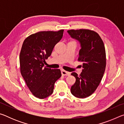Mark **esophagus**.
<instances>
[{
	"label": "esophagus",
	"mask_w": 124,
	"mask_h": 124,
	"mask_svg": "<svg viewBox=\"0 0 124 124\" xmlns=\"http://www.w3.org/2000/svg\"><path fill=\"white\" fill-rule=\"evenodd\" d=\"M61 73H62V75H63V76H64V75H66V76H68V75H70V72H67V71L64 70H62Z\"/></svg>",
	"instance_id": "esophagus-1"
}]
</instances>
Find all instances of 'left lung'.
<instances>
[{
    "mask_svg": "<svg viewBox=\"0 0 124 124\" xmlns=\"http://www.w3.org/2000/svg\"><path fill=\"white\" fill-rule=\"evenodd\" d=\"M72 38L79 40L81 49L78 61L83 63L82 72L79 75L73 72L76 79L71 87V93L80 98H86L96 91L103 76L106 66L104 45L97 33L86 29L68 30Z\"/></svg>",
    "mask_w": 124,
    "mask_h": 124,
    "instance_id": "1",
    "label": "left lung"
}]
</instances>
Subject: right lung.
I'll return each instance as SVG.
<instances>
[{
  "mask_svg": "<svg viewBox=\"0 0 124 124\" xmlns=\"http://www.w3.org/2000/svg\"><path fill=\"white\" fill-rule=\"evenodd\" d=\"M63 31H41L30 35L23 43L20 54L21 73L32 93L40 99L51 95L54 83L62 76L59 69L47 68L44 63L62 39Z\"/></svg>",
  "mask_w": 124,
  "mask_h": 124,
  "instance_id": "obj_1",
  "label": "right lung"
}]
</instances>
